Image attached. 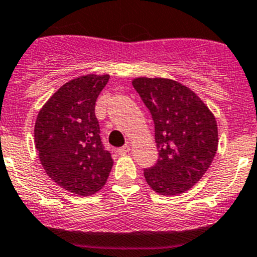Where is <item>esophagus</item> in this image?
Listing matches in <instances>:
<instances>
[{"mask_svg":"<svg viewBox=\"0 0 257 257\" xmlns=\"http://www.w3.org/2000/svg\"><path fill=\"white\" fill-rule=\"evenodd\" d=\"M130 150H131V149H130L128 145H125V146L120 147V149L117 150V152H118V155H126V154H128Z\"/></svg>","mask_w":257,"mask_h":257,"instance_id":"1","label":"esophagus"}]
</instances>
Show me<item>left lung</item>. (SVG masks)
<instances>
[{"label":"left lung","mask_w":257,"mask_h":257,"mask_svg":"<svg viewBox=\"0 0 257 257\" xmlns=\"http://www.w3.org/2000/svg\"><path fill=\"white\" fill-rule=\"evenodd\" d=\"M135 90L152 115L159 160L144 171L155 192L182 194L196 185L214 160L217 123L206 103L187 86L164 77H137Z\"/></svg>","instance_id":"left-lung-1"}]
</instances>
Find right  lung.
I'll list each match as a JSON object with an SVG mask.
<instances>
[{
	"instance_id": "1",
	"label": "right lung",
	"mask_w": 257,
	"mask_h": 257,
	"mask_svg": "<svg viewBox=\"0 0 257 257\" xmlns=\"http://www.w3.org/2000/svg\"><path fill=\"white\" fill-rule=\"evenodd\" d=\"M108 78L88 73L66 82L42 106L35 123V146L46 174L78 196L100 191L112 169L95 115L96 100Z\"/></svg>"
}]
</instances>
